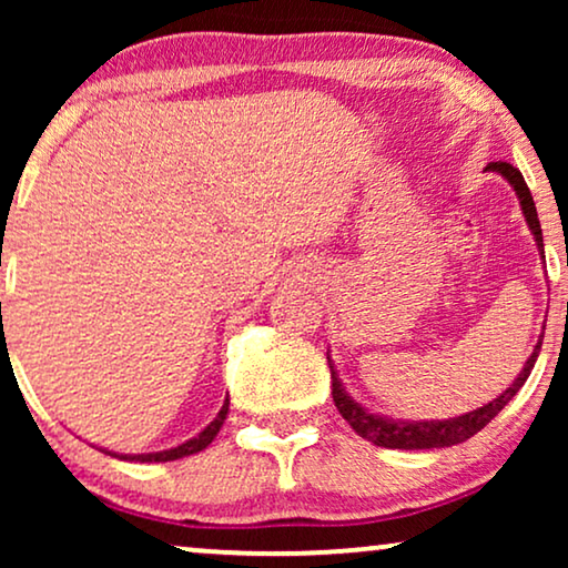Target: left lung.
Here are the masks:
<instances>
[{"instance_id":"8db88e82","label":"left lung","mask_w":568,"mask_h":568,"mask_svg":"<svg viewBox=\"0 0 568 568\" xmlns=\"http://www.w3.org/2000/svg\"><path fill=\"white\" fill-rule=\"evenodd\" d=\"M486 170L491 173H499L501 178H507L511 189H515L519 206H523V214L527 220V227H530L535 245H538L540 258L546 261V251H542V230H540V220L538 212H535V201L530 196V189H527L523 173L517 168H511L509 162H491L486 165ZM542 333H546V323H542ZM542 333L535 344L530 359L525 362V367L519 369V375L515 377L507 390L501 395H496L494 400H488L486 406H480L476 410H468V414L455 416V418H445V422H403V418H387L379 414H372L369 408H364L362 403H356L352 395L346 393L344 383H341L336 367H333L331 354H328V364H331V379H333V403H336L338 414L346 418L348 426L364 437L372 445L377 447H387V449H439V447H453L460 445V442L470 439L473 434H478L484 426L491 422V418L499 414V410L507 406V403L515 398L519 393V387L527 383L530 372L538 362L540 346H542Z\"/></svg>"}]
</instances>
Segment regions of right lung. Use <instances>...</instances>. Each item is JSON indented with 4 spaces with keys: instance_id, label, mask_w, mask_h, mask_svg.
<instances>
[{
    "instance_id": "add662e5",
    "label": "right lung",
    "mask_w": 568,
    "mask_h": 568,
    "mask_svg": "<svg viewBox=\"0 0 568 568\" xmlns=\"http://www.w3.org/2000/svg\"><path fill=\"white\" fill-rule=\"evenodd\" d=\"M227 410H230V398L224 400V406L220 408V414L212 424L206 426L204 432H199L196 437L183 442V445H178L173 449H162V453H146V455H121V460H139V463H168V460H181V457H189V455H196L201 449H206L212 445L216 434H220L224 418H227ZM119 457V455H115Z\"/></svg>"
}]
</instances>
